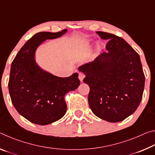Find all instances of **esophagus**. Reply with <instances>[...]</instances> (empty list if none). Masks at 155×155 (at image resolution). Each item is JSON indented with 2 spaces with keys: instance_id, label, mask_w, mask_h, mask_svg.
<instances>
[{
  "instance_id": "obj_1",
  "label": "esophagus",
  "mask_w": 155,
  "mask_h": 155,
  "mask_svg": "<svg viewBox=\"0 0 155 155\" xmlns=\"http://www.w3.org/2000/svg\"><path fill=\"white\" fill-rule=\"evenodd\" d=\"M84 77H85V74H84L83 72L78 73V78H79V80L81 81H83Z\"/></svg>"
}]
</instances>
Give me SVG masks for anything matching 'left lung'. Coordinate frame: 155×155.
<instances>
[{
    "label": "left lung",
    "mask_w": 155,
    "mask_h": 155,
    "mask_svg": "<svg viewBox=\"0 0 155 155\" xmlns=\"http://www.w3.org/2000/svg\"><path fill=\"white\" fill-rule=\"evenodd\" d=\"M96 33L108 40V52L79 67L85 74L83 82L90 86L89 105L100 118L121 122L135 111L142 99L145 76L140 57L120 37Z\"/></svg>",
    "instance_id": "1"
}]
</instances>
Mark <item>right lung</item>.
<instances>
[{
	"label": "right lung",
	"instance_id": "1",
	"mask_svg": "<svg viewBox=\"0 0 155 155\" xmlns=\"http://www.w3.org/2000/svg\"><path fill=\"white\" fill-rule=\"evenodd\" d=\"M66 31L35 34L12 61L8 83L12 104L21 115L35 124L46 125L61 119L67 110L65 95L80 85L78 73L69 77H56L41 70L34 59L40 44Z\"/></svg>",
	"mask_w": 155,
	"mask_h": 155
}]
</instances>
